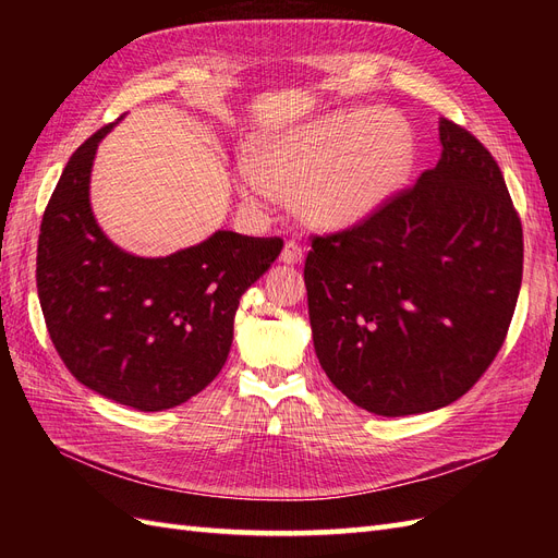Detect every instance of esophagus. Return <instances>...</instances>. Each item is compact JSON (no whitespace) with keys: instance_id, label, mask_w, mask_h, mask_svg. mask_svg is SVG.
<instances>
[{"instance_id":"obj_1","label":"esophagus","mask_w":558,"mask_h":558,"mask_svg":"<svg viewBox=\"0 0 558 558\" xmlns=\"http://www.w3.org/2000/svg\"><path fill=\"white\" fill-rule=\"evenodd\" d=\"M302 253H305V251H302V246L295 240H289L281 248V260L286 265H298L302 260Z\"/></svg>"}]
</instances>
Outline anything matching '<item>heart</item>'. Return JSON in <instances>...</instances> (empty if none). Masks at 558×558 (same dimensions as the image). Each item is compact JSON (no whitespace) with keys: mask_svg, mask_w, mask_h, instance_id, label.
<instances>
[{"mask_svg":"<svg viewBox=\"0 0 558 558\" xmlns=\"http://www.w3.org/2000/svg\"><path fill=\"white\" fill-rule=\"evenodd\" d=\"M412 165V134L388 111H337L251 146L238 191L295 197L310 226L347 228L388 202Z\"/></svg>","mask_w":558,"mask_h":558,"instance_id":"heart-1","label":"heart"}]
</instances>
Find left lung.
<instances>
[{
    "label": "left lung",
    "instance_id": "obj_1",
    "mask_svg": "<svg viewBox=\"0 0 558 558\" xmlns=\"http://www.w3.org/2000/svg\"><path fill=\"white\" fill-rule=\"evenodd\" d=\"M442 158L340 232L314 234L305 283L328 379L379 416L440 410L508 337L523 232L488 148L440 118Z\"/></svg>",
    "mask_w": 558,
    "mask_h": 558
}]
</instances>
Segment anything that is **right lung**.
<instances>
[{"label":"right lung","mask_w":558,"mask_h":558,"mask_svg":"<svg viewBox=\"0 0 558 558\" xmlns=\"http://www.w3.org/2000/svg\"><path fill=\"white\" fill-rule=\"evenodd\" d=\"M105 125L83 142L41 218L37 291L66 369L140 412L197 396L228 361L234 312L281 253V238L218 230L165 258H140L99 230L90 170Z\"/></svg>","instance_id":"1"}]
</instances>
